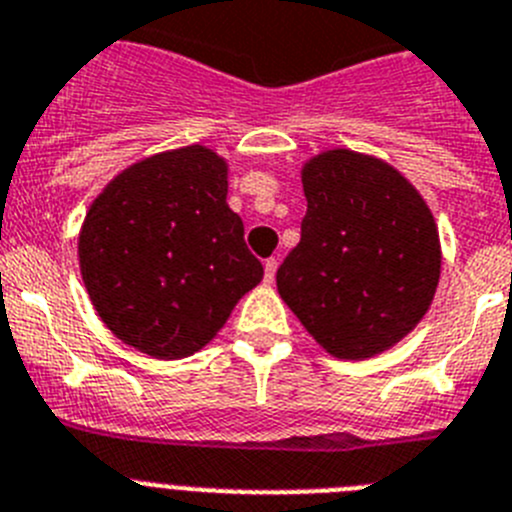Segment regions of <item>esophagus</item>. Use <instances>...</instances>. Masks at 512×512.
I'll use <instances>...</instances> for the list:
<instances>
[{"mask_svg": "<svg viewBox=\"0 0 512 512\" xmlns=\"http://www.w3.org/2000/svg\"><path fill=\"white\" fill-rule=\"evenodd\" d=\"M275 270H278V260H265V283H273L275 281Z\"/></svg>", "mask_w": 512, "mask_h": 512, "instance_id": "1", "label": "esophagus"}]
</instances>
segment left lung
Returning <instances> with one entry per match:
<instances>
[{"instance_id": "left-lung-1", "label": "left lung", "mask_w": 512, "mask_h": 512, "mask_svg": "<svg viewBox=\"0 0 512 512\" xmlns=\"http://www.w3.org/2000/svg\"><path fill=\"white\" fill-rule=\"evenodd\" d=\"M301 242L278 268V293L317 345L366 361L415 330L441 281L433 211L397 167L324 149L301 167Z\"/></svg>"}]
</instances>
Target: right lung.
<instances>
[{
    "label": "right lung",
    "instance_id": "1",
    "mask_svg": "<svg viewBox=\"0 0 512 512\" xmlns=\"http://www.w3.org/2000/svg\"><path fill=\"white\" fill-rule=\"evenodd\" d=\"M226 193L229 162L203 144L139 159L100 190L79 229V273L118 340L188 358L262 281Z\"/></svg>",
    "mask_w": 512,
    "mask_h": 512
}]
</instances>
